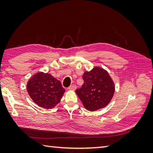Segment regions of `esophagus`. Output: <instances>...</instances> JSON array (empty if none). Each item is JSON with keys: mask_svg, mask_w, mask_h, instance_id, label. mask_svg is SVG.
I'll return each mask as SVG.
<instances>
[{"mask_svg": "<svg viewBox=\"0 0 153 153\" xmlns=\"http://www.w3.org/2000/svg\"><path fill=\"white\" fill-rule=\"evenodd\" d=\"M68 89L69 90H71V91H74L76 89V85H70L69 87H68Z\"/></svg>", "mask_w": 153, "mask_h": 153, "instance_id": "1", "label": "esophagus"}]
</instances>
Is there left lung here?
<instances>
[{
  "label": "left lung",
  "mask_w": 153,
  "mask_h": 153,
  "mask_svg": "<svg viewBox=\"0 0 153 153\" xmlns=\"http://www.w3.org/2000/svg\"><path fill=\"white\" fill-rule=\"evenodd\" d=\"M84 83L76 90L84 107L90 111L105 107L114 93V83L106 70L95 67L83 75Z\"/></svg>",
  "instance_id": "obj_1"
}]
</instances>
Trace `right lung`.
<instances>
[{
  "label": "right lung",
  "mask_w": 153,
  "mask_h": 153,
  "mask_svg": "<svg viewBox=\"0 0 153 153\" xmlns=\"http://www.w3.org/2000/svg\"><path fill=\"white\" fill-rule=\"evenodd\" d=\"M27 90L33 102L46 109L54 108L65 92L60 81L43 72H38L31 77L27 84Z\"/></svg>",
  "instance_id": "right-lung-1"
}]
</instances>
